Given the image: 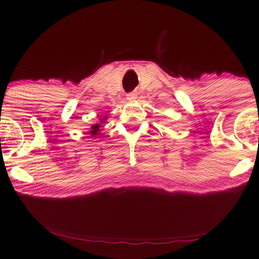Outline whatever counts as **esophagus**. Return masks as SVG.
<instances>
[{
	"mask_svg": "<svg viewBox=\"0 0 259 259\" xmlns=\"http://www.w3.org/2000/svg\"><path fill=\"white\" fill-rule=\"evenodd\" d=\"M137 98V93L136 92H131L129 94H126V100L128 101H135Z\"/></svg>",
	"mask_w": 259,
	"mask_h": 259,
	"instance_id": "1",
	"label": "esophagus"
}]
</instances>
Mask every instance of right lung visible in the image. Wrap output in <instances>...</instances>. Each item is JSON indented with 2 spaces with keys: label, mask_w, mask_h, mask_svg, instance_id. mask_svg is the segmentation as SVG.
Returning <instances> with one entry per match:
<instances>
[{
  "label": "right lung",
  "mask_w": 259,
  "mask_h": 259,
  "mask_svg": "<svg viewBox=\"0 0 259 259\" xmlns=\"http://www.w3.org/2000/svg\"><path fill=\"white\" fill-rule=\"evenodd\" d=\"M103 120H105V119H101V121H102V122H103ZM100 128H101V123L94 124V125L92 126L91 131H89V134H91V135L93 136V137H94V136H96V135L100 134Z\"/></svg>",
  "instance_id": "1"
}]
</instances>
